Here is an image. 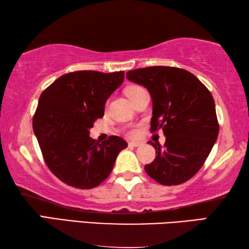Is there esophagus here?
Listing matches in <instances>:
<instances>
[{
    "mask_svg": "<svg viewBox=\"0 0 249 249\" xmlns=\"http://www.w3.org/2000/svg\"><path fill=\"white\" fill-rule=\"evenodd\" d=\"M142 144H144V142H138V141L128 142V145L132 146V147H140V146H142Z\"/></svg>",
    "mask_w": 249,
    "mask_h": 249,
    "instance_id": "1",
    "label": "esophagus"
}]
</instances>
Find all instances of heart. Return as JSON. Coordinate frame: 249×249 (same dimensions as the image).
<instances>
[{
	"label": "heart",
	"instance_id": "heart-1",
	"mask_svg": "<svg viewBox=\"0 0 249 249\" xmlns=\"http://www.w3.org/2000/svg\"><path fill=\"white\" fill-rule=\"evenodd\" d=\"M141 90H142V88H141V87H138V86H130V87H128V88H126L125 93H126V95L128 96V99H130L134 94H136L137 92H140ZM127 134L129 135V136H133V137H134V136H137L138 128H136V127L129 128V129L127 130Z\"/></svg>",
	"mask_w": 249,
	"mask_h": 249
}]
</instances>
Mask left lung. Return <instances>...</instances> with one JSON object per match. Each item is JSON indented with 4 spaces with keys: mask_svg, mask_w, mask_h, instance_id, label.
Instances as JSON below:
<instances>
[{
    "mask_svg": "<svg viewBox=\"0 0 249 249\" xmlns=\"http://www.w3.org/2000/svg\"><path fill=\"white\" fill-rule=\"evenodd\" d=\"M126 78L145 87L153 100L150 130L162 129L163 148L145 166L147 175L163 185H177L191 179L217 140L218 123L211 92L189 71L155 66L128 71Z\"/></svg>",
    "mask_w": 249,
    "mask_h": 249,
    "instance_id": "obj_1",
    "label": "left lung"
}]
</instances>
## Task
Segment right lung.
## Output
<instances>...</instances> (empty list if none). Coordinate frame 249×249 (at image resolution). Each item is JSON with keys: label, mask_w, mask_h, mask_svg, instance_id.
I'll return each mask as SVG.
<instances>
[{"label": "right lung", "mask_w": 249, "mask_h": 249, "mask_svg": "<svg viewBox=\"0 0 249 249\" xmlns=\"http://www.w3.org/2000/svg\"><path fill=\"white\" fill-rule=\"evenodd\" d=\"M124 81V71H75L61 75L41 93L33 128L50 171L77 189H92L107 178L117 155L127 147L123 138L101 142L89 136L95 120Z\"/></svg>", "instance_id": "right-lung-1"}]
</instances>
